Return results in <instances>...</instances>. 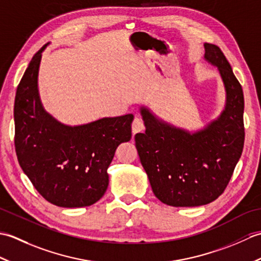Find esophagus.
<instances>
[{
	"label": "esophagus",
	"mask_w": 261,
	"mask_h": 261,
	"mask_svg": "<svg viewBox=\"0 0 261 261\" xmlns=\"http://www.w3.org/2000/svg\"><path fill=\"white\" fill-rule=\"evenodd\" d=\"M143 130H145V123H143V121L140 118L136 116L134 122H132V134L135 136L139 134V132H142Z\"/></svg>",
	"instance_id": "34e87169"
}]
</instances>
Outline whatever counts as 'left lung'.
<instances>
[{"mask_svg":"<svg viewBox=\"0 0 261 261\" xmlns=\"http://www.w3.org/2000/svg\"><path fill=\"white\" fill-rule=\"evenodd\" d=\"M205 59L218 66L226 91L220 118L197 134L159 122L141 109L145 134L135 137L140 162L152 192L176 207L199 206L215 201L228 186L245 145V98L239 81L222 50L205 43Z\"/></svg>","mask_w":261,"mask_h":261,"instance_id":"obj_1","label":"left lung"}]
</instances>
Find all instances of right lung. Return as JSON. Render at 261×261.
I'll return each instance as SVG.
<instances>
[{
  "label": "right lung",
  "instance_id": "add662e5",
  "mask_svg": "<svg viewBox=\"0 0 261 261\" xmlns=\"http://www.w3.org/2000/svg\"><path fill=\"white\" fill-rule=\"evenodd\" d=\"M32 57L16 88L14 146L22 170L38 193L60 207L90 206L107 192L116 148L131 139L134 115L67 126L42 109L38 95L41 53Z\"/></svg>",
  "mask_w": 261,
  "mask_h": 261
}]
</instances>
